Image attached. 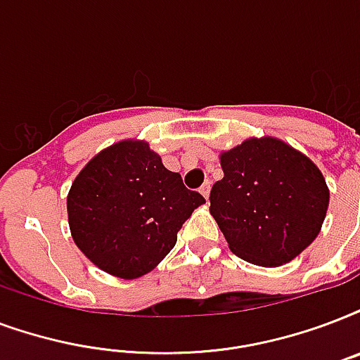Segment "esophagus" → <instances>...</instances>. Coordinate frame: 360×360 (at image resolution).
I'll use <instances>...</instances> for the list:
<instances>
[{"mask_svg": "<svg viewBox=\"0 0 360 360\" xmlns=\"http://www.w3.org/2000/svg\"><path fill=\"white\" fill-rule=\"evenodd\" d=\"M210 191H211V183H210V181L200 186V194H202V196H204L205 200H210Z\"/></svg>", "mask_w": 360, "mask_h": 360, "instance_id": "1", "label": "esophagus"}]
</instances>
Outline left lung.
<instances>
[{"instance_id": "8db88e82", "label": "left lung", "mask_w": 360, "mask_h": 360, "mask_svg": "<svg viewBox=\"0 0 360 360\" xmlns=\"http://www.w3.org/2000/svg\"><path fill=\"white\" fill-rule=\"evenodd\" d=\"M224 177L210 213L230 251L251 264H287L319 236L330 192L308 156L278 137H247L223 150Z\"/></svg>"}]
</instances>
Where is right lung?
I'll return each mask as SVG.
<instances>
[{
    "mask_svg": "<svg viewBox=\"0 0 360 360\" xmlns=\"http://www.w3.org/2000/svg\"><path fill=\"white\" fill-rule=\"evenodd\" d=\"M202 204L204 196L185 188L145 139H122L90 158L71 183L68 223L92 264L136 279L160 264Z\"/></svg>",
    "mask_w": 360,
    "mask_h": 360,
    "instance_id": "add662e5",
    "label": "right lung"
}]
</instances>
